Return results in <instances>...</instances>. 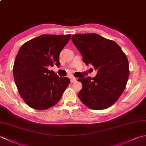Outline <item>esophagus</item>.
<instances>
[{"instance_id": "1", "label": "esophagus", "mask_w": 146, "mask_h": 146, "mask_svg": "<svg viewBox=\"0 0 146 146\" xmlns=\"http://www.w3.org/2000/svg\"><path fill=\"white\" fill-rule=\"evenodd\" d=\"M70 81L71 83H74L76 81V78H75V77H71L70 78Z\"/></svg>"}]
</instances>
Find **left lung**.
<instances>
[{"label":"left lung","instance_id":"8db88e82","mask_svg":"<svg viewBox=\"0 0 146 146\" xmlns=\"http://www.w3.org/2000/svg\"><path fill=\"white\" fill-rule=\"evenodd\" d=\"M71 40L86 64L97 74L94 78H79L83 87L78 97L86 107L103 110L111 106L125 88L129 76V61L117 43L95 33L78 34Z\"/></svg>","mask_w":146,"mask_h":146}]
</instances>
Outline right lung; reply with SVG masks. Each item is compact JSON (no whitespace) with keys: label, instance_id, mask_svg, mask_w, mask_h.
<instances>
[{"label":"right lung","instance_id":"right-lung-1","mask_svg":"<svg viewBox=\"0 0 146 146\" xmlns=\"http://www.w3.org/2000/svg\"><path fill=\"white\" fill-rule=\"evenodd\" d=\"M71 36L42 35L19 50L13 67L14 81L23 100L34 109L53 107L69 85V78L60 77L48 68L60 65L59 55Z\"/></svg>","mask_w":146,"mask_h":146}]
</instances>
